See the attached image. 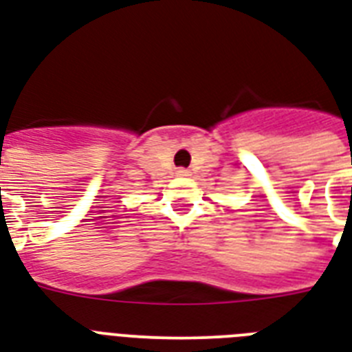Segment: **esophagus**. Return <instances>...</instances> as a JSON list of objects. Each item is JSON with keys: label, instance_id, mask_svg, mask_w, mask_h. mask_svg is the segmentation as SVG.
Returning <instances> with one entry per match:
<instances>
[{"label": "esophagus", "instance_id": "esophagus-1", "mask_svg": "<svg viewBox=\"0 0 352 352\" xmlns=\"http://www.w3.org/2000/svg\"><path fill=\"white\" fill-rule=\"evenodd\" d=\"M177 173H179V175H181V177H186L188 173H190V171H188V170H182V168H181V170L177 171Z\"/></svg>", "mask_w": 352, "mask_h": 352}]
</instances>
